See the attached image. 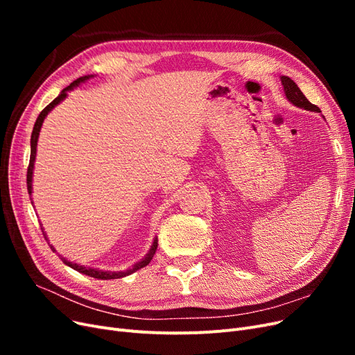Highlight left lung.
I'll return each instance as SVG.
<instances>
[{"label": "left lung", "instance_id": "1", "mask_svg": "<svg viewBox=\"0 0 355 355\" xmlns=\"http://www.w3.org/2000/svg\"><path fill=\"white\" fill-rule=\"evenodd\" d=\"M282 84L284 87V93H286V98L292 102L295 106H297V108H302V110H306V111H313V112H321L318 106L311 103L306 98L305 94L300 92V89L297 87V84L292 80L286 77V75H283L282 77Z\"/></svg>", "mask_w": 355, "mask_h": 355}]
</instances>
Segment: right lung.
Returning <instances> with one entry per match:
<instances>
[{
	"label": "right lung",
	"instance_id": "add662e5",
	"mask_svg": "<svg viewBox=\"0 0 355 355\" xmlns=\"http://www.w3.org/2000/svg\"><path fill=\"white\" fill-rule=\"evenodd\" d=\"M90 77H93V75H84V77H80V78L75 80L73 83H71V84L68 85V87H65V89H63V90L60 92V94L58 96V98H56L55 101H53L51 103H49V105L46 106V108L40 112V115H38V118H37V121H35V124H34V130H32V135H31V158H29L28 175H26V184H28V192H29V196L32 194V173H34V163H35V155H37V142H38V136H40L41 125H42V123H44V118L47 116V114H49L53 108H55V106H56L58 103H60L63 99L67 98L69 90H72L73 87H77V85H80L81 83L87 81ZM42 234H44V239H47V237H46V232H42ZM157 245H158V240L155 239L154 243H153V245H151V249H149L148 254L144 257V259H142L141 262H137L136 265H133L132 270L120 271V272L96 270V268H89V266H84V265H78V263L69 262V261L65 259V257H62V261H63V263H67L68 266H71L72 270L78 271V272H81V274H85V275L93 277V278H98V280H112V278L125 277V275L132 274V272H135V271H137V270H141V268L146 266L149 262H151L153 257H154L155 250H157ZM50 249H51L53 252H56L55 247H53L51 244H50Z\"/></svg>",
	"mask_w": 355,
	"mask_h": 355
}]
</instances>
